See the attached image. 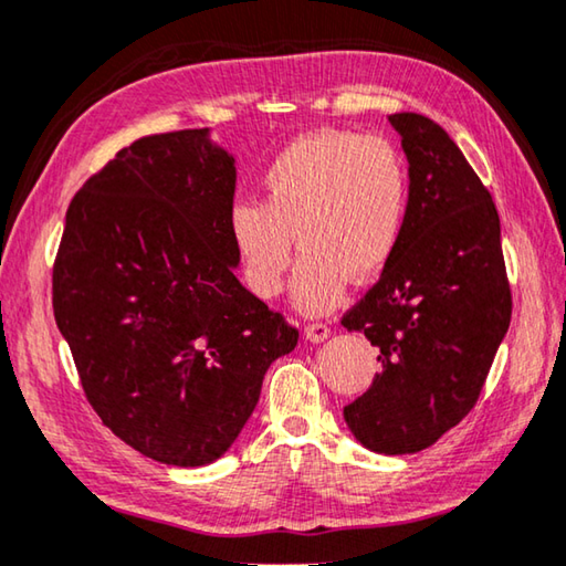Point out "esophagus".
Listing matches in <instances>:
<instances>
[{"label": "esophagus", "mask_w": 566, "mask_h": 566, "mask_svg": "<svg viewBox=\"0 0 566 566\" xmlns=\"http://www.w3.org/2000/svg\"><path fill=\"white\" fill-rule=\"evenodd\" d=\"M328 333H331L328 323H323V321H313V323H308V326H305V338L316 340V344L323 338H328Z\"/></svg>", "instance_id": "1"}]
</instances>
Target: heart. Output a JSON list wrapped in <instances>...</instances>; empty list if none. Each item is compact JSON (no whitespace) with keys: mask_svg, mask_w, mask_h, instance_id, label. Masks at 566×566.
I'll return each instance as SVG.
<instances>
[{"mask_svg":"<svg viewBox=\"0 0 566 566\" xmlns=\"http://www.w3.org/2000/svg\"><path fill=\"white\" fill-rule=\"evenodd\" d=\"M261 202L230 210V240L245 283L275 298L301 263L293 301L305 313L328 311L348 277L370 281L401 243L411 198L409 160L391 137L318 129L277 153L261 175Z\"/></svg>","mask_w":566,"mask_h":566,"instance_id":"1","label":"heart"}]
</instances>
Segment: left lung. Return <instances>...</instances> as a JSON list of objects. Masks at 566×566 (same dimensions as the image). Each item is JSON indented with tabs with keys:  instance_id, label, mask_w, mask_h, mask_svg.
I'll return each mask as SVG.
<instances>
[{
	"instance_id": "obj_1",
	"label": "left lung",
	"mask_w": 566,
	"mask_h": 566,
	"mask_svg": "<svg viewBox=\"0 0 566 566\" xmlns=\"http://www.w3.org/2000/svg\"><path fill=\"white\" fill-rule=\"evenodd\" d=\"M409 157L401 243L340 323L378 348L381 374L344 409L366 449L416 453L474 409L512 321L492 192L433 119L388 117Z\"/></svg>"
}]
</instances>
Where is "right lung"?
<instances>
[{"label": "right lung", "mask_w": 566, "mask_h": 566, "mask_svg": "<svg viewBox=\"0 0 566 566\" xmlns=\"http://www.w3.org/2000/svg\"><path fill=\"white\" fill-rule=\"evenodd\" d=\"M233 157L206 129L147 135L74 192L52 308L95 413L172 467L220 459L298 328L240 285Z\"/></svg>", "instance_id": "add662e5"}]
</instances>
